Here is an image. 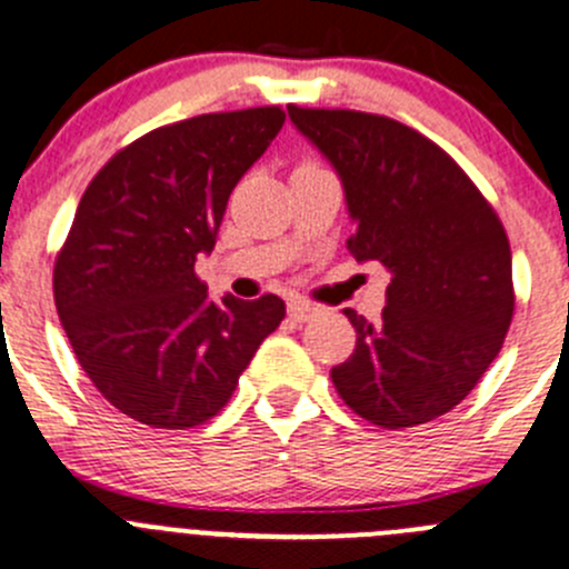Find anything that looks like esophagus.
Instances as JSON below:
<instances>
[{
    "label": "esophagus",
    "instance_id": "obj_1",
    "mask_svg": "<svg viewBox=\"0 0 569 569\" xmlns=\"http://www.w3.org/2000/svg\"><path fill=\"white\" fill-rule=\"evenodd\" d=\"M288 316L293 318V321L305 323V321H310L312 316H318V307L310 305V301H307V299H290Z\"/></svg>",
    "mask_w": 569,
    "mask_h": 569
}]
</instances>
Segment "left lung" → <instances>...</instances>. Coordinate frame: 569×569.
<instances>
[{"instance_id": "left-lung-1", "label": "left lung", "mask_w": 569, "mask_h": 569, "mask_svg": "<svg viewBox=\"0 0 569 569\" xmlns=\"http://www.w3.org/2000/svg\"><path fill=\"white\" fill-rule=\"evenodd\" d=\"M288 113L343 181L351 257L391 273L380 323L343 310L357 346L332 369L340 399L388 430L450 413L513 318L511 246L495 207L447 150L397 119L293 102Z\"/></svg>"}]
</instances>
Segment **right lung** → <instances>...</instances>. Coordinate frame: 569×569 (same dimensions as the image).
I'll return each mask as SVG.
<instances>
[{"instance_id":"right-lung-1","label":"right lung","mask_w":569,"mask_h":569,"mask_svg":"<svg viewBox=\"0 0 569 569\" xmlns=\"http://www.w3.org/2000/svg\"><path fill=\"white\" fill-rule=\"evenodd\" d=\"M284 126L281 106L200 113L133 139L100 167L52 270L80 369L117 410L159 430L218 416L284 301L209 299L194 273L231 189Z\"/></svg>"}]
</instances>
